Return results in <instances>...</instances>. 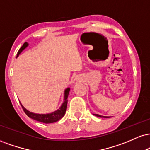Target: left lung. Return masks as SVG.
I'll return each instance as SVG.
<instances>
[{
	"label": "left lung",
	"instance_id": "1",
	"mask_svg": "<svg viewBox=\"0 0 150 150\" xmlns=\"http://www.w3.org/2000/svg\"><path fill=\"white\" fill-rule=\"evenodd\" d=\"M96 115V117H104V116H101V115Z\"/></svg>",
	"mask_w": 150,
	"mask_h": 150
}]
</instances>
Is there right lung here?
Returning a JSON list of instances; mask_svg holds the SVG:
<instances>
[{"instance_id": "right-lung-1", "label": "right lung", "mask_w": 150, "mask_h": 150, "mask_svg": "<svg viewBox=\"0 0 150 150\" xmlns=\"http://www.w3.org/2000/svg\"><path fill=\"white\" fill-rule=\"evenodd\" d=\"M28 45V44L27 42H24L21 47L19 49V51L17 52V57L19 56V54L21 53V52L24 50L25 48ZM70 91V89L68 88L65 90V93H64V101L63 103V104L61 105V108H59V110H57V111L54 112L52 113H50V114H45V115H42V114H35V113L30 112L28 111L23 106L21 105L22 107V109L23 112L26 113V115L30 118L33 119V120H35L36 121H38V122H42V123H45V124H50V123H54V122H57L59 120H61L63 117L64 116L65 113H66V107H67V103H68V93H69Z\"/></svg>"}]
</instances>
